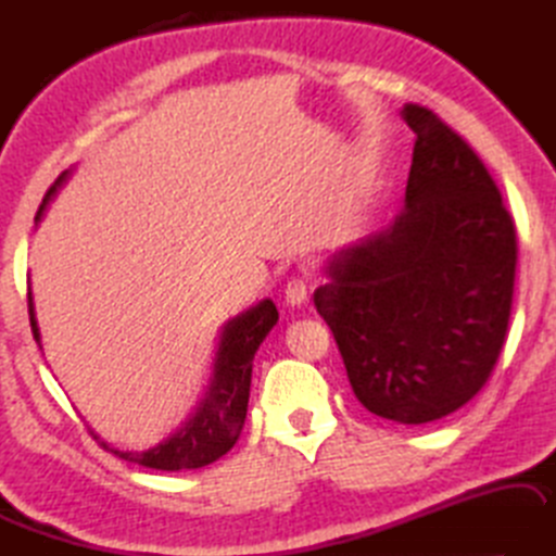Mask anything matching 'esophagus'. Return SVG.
I'll use <instances>...</instances> for the list:
<instances>
[{
  "mask_svg": "<svg viewBox=\"0 0 556 556\" xmlns=\"http://www.w3.org/2000/svg\"><path fill=\"white\" fill-rule=\"evenodd\" d=\"M308 294H311V285H308V279H306V277H291V279L287 281V287H285V299H287V304H289V306H301V304H306Z\"/></svg>",
  "mask_w": 556,
  "mask_h": 556,
  "instance_id": "1",
  "label": "esophagus"
}]
</instances>
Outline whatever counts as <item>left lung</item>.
I'll use <instances>...</instances> for the list:
<instances>
[{"label": "left lung", "mask_w": 556, "mask_h": 556, "mask_svg": "<svg viewBox=\"0 0 556 556\" xmlns=\"http://www.w3.org/2000/svg\"><path fill=\"white\" fill-rule=\"evenodd\" d=\"M416 134L406 206L340 250L313 294L362 406L430 422L469 403L506 342L518 238L496 181L435 111L403 106Z\"/></svg>", "instance_id": "1"}]
</instances>
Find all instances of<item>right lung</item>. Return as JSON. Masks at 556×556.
Segmentation results:
<instances>
[{
    "label": "right lung",
    "mask_w": 556,
    "mask_h": 556,
    "mask_svg": "<svg viewBox=\"0 0 556 556\" xmlns=\"http://www.w3.org/2000/svg\"><path fill=\"white\" fill-rule=\"evenodd\" d=\"M60 179L63 177H58L55 185L48 189V194L43 197V204L38 208V216L40 211H43L50 194H53L55 187L60 185ZM28 318H31L34 338L36 342H40L31 294H28ZM277 320H279L277 306L267 299L255 308L245 311L243 316H238L228 323L224 328V338H220V348L216 355L214 381H211L204 403L199 406L197 416L191 418L179 432H175L173 438L165 440L163 445H157L143 454L111 450L106 442H102V447L114 452L116 457L126 459L130 464H140V467L160 469V471L199 469V467H206L211 462H216L218 457H224V454L236 445V440L240 438V430L245 426L250 379H252V357H255L262 340L267 338V332L277 326ZM94 440L99 438L94 435Z\"/></svg>",
    "instance_id": "right-lung-1"
}]
</instances>
